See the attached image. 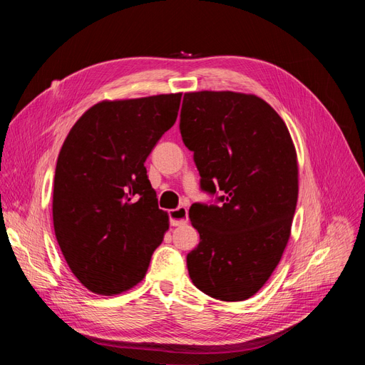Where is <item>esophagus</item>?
Listing matches in <instances>:
<instances>
[{
	"label": "esophagus",
	"instance_id": "1",
	"mask_svg": "<svg viewBox=\"0 0 365 365\" xmlns=\"http://www.w3.org/2000/svg\"><path fill=\"white\" fill-rule=\"evenodd\" d=\"M169 217H170V225L180 227V225L187 224V219H189V212H187L185 207H178L175 210H170Z\"/></svg>",
	"mask_w": 365,
	"mask_h": 365
}]
</instances>
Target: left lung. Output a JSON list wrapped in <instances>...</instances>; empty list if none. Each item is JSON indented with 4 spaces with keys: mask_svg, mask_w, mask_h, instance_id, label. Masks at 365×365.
I'll return each instance as SVG.
<instances>
[{
    "mask_svg": "<svg viewBox=\"0 0 365 365\" xmlns=\"http://www.w3.org/2000/svg\"><path fill=\"white\" fill-rule=\"evenodd\" d=\"M180 130L193 152L201 189L220 205L196 202L200 245L187 254L197 289L244 302L268 282L291 236L298 163L282 117L263 98L233 91L185 93Z\"/></svg>",
    "mask_w": 365,
    "mask_h": 365,
    "instance_id": "obj_1",
    "label": "left lung"
}]
</instances>
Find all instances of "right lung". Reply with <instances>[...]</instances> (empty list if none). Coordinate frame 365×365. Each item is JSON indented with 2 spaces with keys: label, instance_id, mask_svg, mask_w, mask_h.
Returning a JSON list of instances; mask_svg holds the SVG:
<instances>
[{
  "label": "right lung",
  "instance_id": "right-lung-1",
  "mask_svg": "<svg viewBox=\"0 0 365 365\" xmlns=\"http://www.w3.org/2000/svg\"><path fill=\"white\" fill-rule=\"evenodd\" d=\"M181 93L103 101L76 121L58 157L53 225L86 289L134 288L169 230L145 161L178 117Z\"/></svg>",
  "mask_w": 365,
  "mask_h": 365
}]
</instances>
